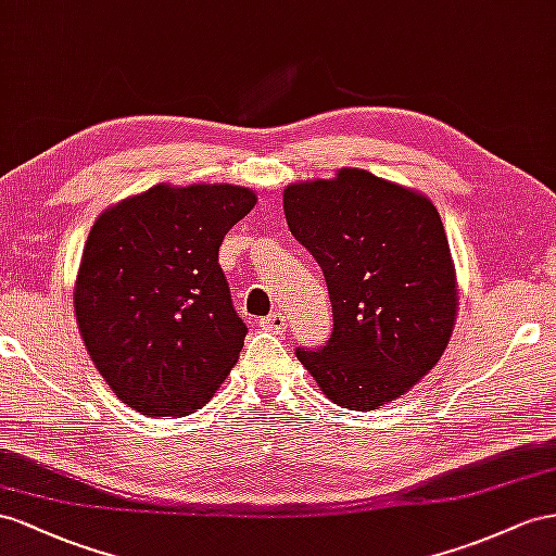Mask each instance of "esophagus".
I'll use <instances>...</instances> for the list:
<instances>
[{
	"mask_svg": "<svg viewBox=\"0 0 556 556\" xmlns=\"http://www.w3.org/2000/svg\"><path fill=\"white\" fill-rule=\"evenodd\" d=\"M261 324H263V329L273 331V333H279V331L287 329V317H283L281 312H273V315L265 317Z\"/></svg>",
	"mask_w": 556,
	"mask_h": 556,
	"instance_id": "34e87169",
	"label": "esophagus"
}]
</instances>
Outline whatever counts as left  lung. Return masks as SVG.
Returning <instances> with one entry per match:
<instances>
[{
  "mask_svg": "<svg viewBox=\"0 0 556 556\" xmlns=\"http://www.w3.org/2000/svg\"><path fill=\"white\" fill-rule=\"evenodd\" d=\"M283 213L324 269L333 333L298 359L338 406L374 410L406 394L444 354L458 281L439 211L422 192L340 168L291 182Z\"/></svg>",
  "mask_w": 556,
  "mask_h": 556,
  "instance_id": "obj_1",
  "label": "left lung"
}]
</instances>
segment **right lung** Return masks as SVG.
I'll return each mask as SVG.
<instances>
[{"label": "right lung", "instance_id": "1", "mask_svg": "<svg viewBox=\"0 0 556 556\" xmlns=\"http://www.w3.org/2000/svg\"><path fill=\"white\" fill-rule=\"evenodd\" d=\"M258 202L232 182H160L96 218L73 303L98 374L142 416L204 406L244 348L218 249Z\"/></svg>", "mask_w": 556, "mask_h": 556}]
</instances>
